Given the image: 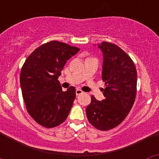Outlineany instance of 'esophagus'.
Returning <instances> with one entry per match:
<instances>
[{"instance_id":"34e87169","label":"esophagus","mask_w":159,"mask_h":159,"mask_svg":"<svg viewBox=\"0 0 159 159\" xmlns=\"http://www.w3.org/2000/svg\"><path fill=\"white\" fill-rule=\"evenodd\" d=\"M83 93H84V92H83V91H81L80 89H77L76 91H75V94H76V95H80Z\"/></svg>"}]
</instances>
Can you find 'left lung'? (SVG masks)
Returning <instances> with one entry per match:
<instances>
[{
  "label": "left lung",
  "mask_w": 159,
  "mask_h": 159,
  "mask_svg": "<svg viewBox=\"0 0 159 159\" xmlns=\"http://www.w3.org/2000/svg\"><path fill=\"white\" fill-rule=\"evenodd\" d=\"M97 47L103 58L102 79L107 84L103 90L105 99L99 101L92 95L86 114L93 127L108 130L124 120L134 104L137 71L130 57L116 44L102 42Z\"/></svg>",
  "instance_id": "left-lung-1"
}]
</instances>
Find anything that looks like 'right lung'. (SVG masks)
I'll return each mask as SVG.
<instances>
[{"label": "right lung", "mask_w": 159, "mask_h": 159, "mask_svg": "<svg viewBox=\"0 0 159 159\" xmlns=\"http://www.w3.org/2000/svg\"><path fill=\"white\" fill-rule=\"evenodd\" d=\"M80 48L50 41L33 51L25 60L20 75L28 112L40 125L52 128L64 123L75 99V89L63 92L58 78L67 61Z\"/></svg>", "instance_id": "right-lung-1"}]
</instances>
